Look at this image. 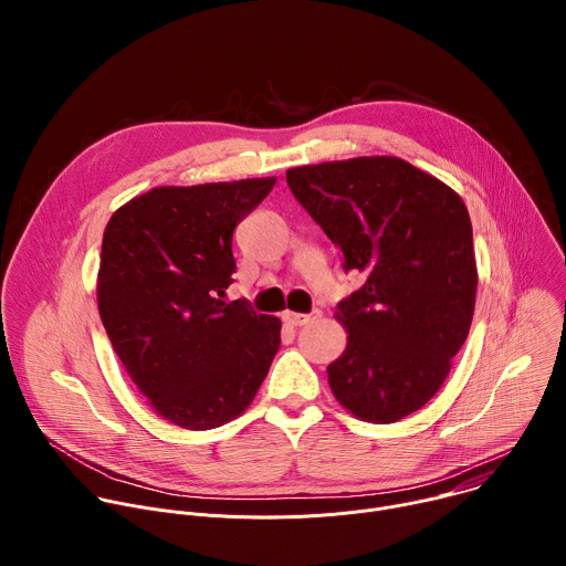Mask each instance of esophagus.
Segmentation results:
<instances>
[{"instance_id":"1","label":"esophagus","mask_w":566,"mask_h":566,"mask_svg":"<svg viewBox=\"0 0 566 566\" xmlns=\"http://www.w3.org/2000/svg\"><path fill=\"white\" fill-rule=\"evenodd\" d=\"M319 315H322V313L315 308V311H311V313H293V311H286L282 317H284L286 325H291V327H304V325H308V322L317 319Z\"/></svg>"}]
</instances>
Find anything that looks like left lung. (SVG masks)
Wrapping results in <instances>:
<instances>
[{
	"label": "left lung",
	"instance_id": "1",
	"mask_svg": "<svg viewBox=\"0 0 566 566\" xmlns=\"http://www.w3.org/2000/svg\"><path fill=\"white\" fill-rule=\"evenodd\" d=\"M286 184L365 284L338 302L347 349L327 367L340 406L369 423L421 410L474 313L476 262L461 197L396 156L286 172Z\"/></svg>",
	"mask_w": 566,
	"mask_h": 566
}]
</instances>
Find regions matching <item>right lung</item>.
<instances>
[{
	"instance_id": "add662e5",
	"label": "right lung",
	"mask_w": 566,
	"mask_h": 566,
	"mask_svg": "<svg viewBox=\"0 0 566 566\" xmlns=\"http://www.w3.org/2000/svg\"><path fill=\"white\" fill-rule=\"evenodd\" d=\"M275 177L164 186L120 206L103 234L98 311L129 378L158 417L212 430L244 412L280 349L282 322L232 284V230Z\"/></svg>"
}]
</instances>
